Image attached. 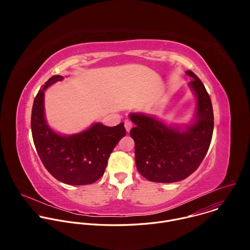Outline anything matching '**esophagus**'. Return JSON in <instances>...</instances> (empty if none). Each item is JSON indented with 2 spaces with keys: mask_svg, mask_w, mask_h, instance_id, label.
I'll return each instance as SVG.
<instances>
[{
  "mask_svg": "<svg viewBox=\"0 0 250 250\" xmlns=\"http://www.w3.org/2000/svg\"><path fill=\"white\" fill-rule=\"evenodd\" d=\"M125 127L126 129V131L128 132L130 130V128L132 127V123L129 121V120H125Z\"/></svg>",
  "mask_w": 250,
  "mask_h": 250,
  "instance_id": "esophagus-1",
  "label": "esophagus"
}]
</instances>
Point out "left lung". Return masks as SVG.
<instances>
[{
	"instance_id": "8db88e82",
	"label": "left lung",
	"mask_w": 250,
	"mask_h": 250,
	"mask_svg": "<svg viewBox=\"0 0 250 250\" xmlns=\"http://www.w3.org/2000/svg\"><path fill=\"white\" fill-rule=\"evenodd\" d=\"M189 86L196 96V112L192 123L166 125L142 113L129 114L135 125L129 131L134 140L135 164L148 181L173 183L186 179L205 158L213 131L210 98L202 81L192 71Z\"/></svg>"
}]
</instances>
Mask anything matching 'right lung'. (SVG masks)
I'll list each match as a JSON object with an SVG mask.
<instances>
[{"label":"right lung","instance_id":"1","mask_svg":"<svg viewBox=\"0 0 250 250\" xmlns=\"http://www.w3.org/2000/svg\"><path fill=\"white\" fill-rule=\"evenodd\" d=\"M63 76L54 75L39 91L31 111V133L35 148L47 171L68 185H88L104 175L108 159L125 135L124 123L106 126L101 123L70 135L55 132L44 114V92Z\"/></svg>","mask_w":250,"mask_h":250}]
</instances>
